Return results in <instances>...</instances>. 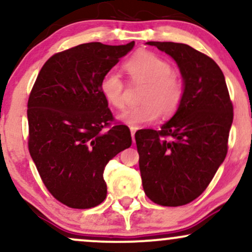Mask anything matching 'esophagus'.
I'll use <instances>...</instances> for the list:
<instances>
[{
    "instance_id": "1",
    "label": "esophagus",
    "mask_w": 252,
    "mask_h": 252,
    "mask_svg": "<svg viewBox=\"0 0 252 252\" xmlns=\"http://www.w3.org/2000/svg\"><path fill=\"white\" fill-rule=\"evenodd\" d=\"M130 131H131V138H132V142L135 143V132H136V129L135 128H130Z\"/></svg>"
}]
</instances>
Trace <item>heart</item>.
<instances>
[{
  "instance_id": "heart-1",
  "label": "heart",
  "mask_w": 252,
  "mask_h": 252,
  "mask_svg": "<svg viewBox=\"0 0 252 252\" xmlns=\"http://www.w3.org/2000/svg\"><path fill=\"white\" fill-rule=\"evenodd\" d=\"M123 67L130 84L143 85L140 102L124 111L120 118L128 126H136L149 124L160 117L174 115L180 108L185 96V83L182 77L172 71V65L163 58L149 51H140L130 57ZM99 89L104 98L115 109L126 106V83L115 71H109L102 77Z\"/></svg>"
}]
</instances>
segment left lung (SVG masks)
Segmentation results:
<instances>
[{
  "instance_id": "8db88e82",
  "label": "left lung",
  "mask_w": 252,
  "mask_h": 252,
  "mask_svg": "<svg viewBox=\"0 0 252 252\" xmlns=\"http://www.w3.org/2000/svg\"><path fill=\"white\" fill-rule=\"evenodd\" d=\"M169 54L184 78L185 96L161 129L135 134L144 193L161 206H182L207 189L227 154L233 105L217 63L189 45L147 42Z\"/></svg>"
}]
</instances>
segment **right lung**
Here are the masks:
<instances>
[{
    "mask_svg": "<svg viewBox=\"0 0 252 252\" xmlns=\"http://www.w3.org/2000/svg\"><path fill=\"white\" fill-rule=\"evenodd\" d=\"M89 42L53 54L28 98V149L40 178L58 201L91 209L106 198L103 173L131 146L100 92V79L134 47Z\"/></svg>",
    "mask_w": 252,
    "mask_h": 252,
    "instance_id": "1",
    "label": "right lung"
}]
</instances>
